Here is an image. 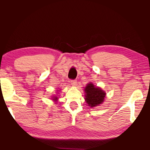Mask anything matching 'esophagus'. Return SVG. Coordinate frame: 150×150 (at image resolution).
<instances>
[{"mask_svg": "<svg viewBox=\"0 0 150 150\" xmlns=\"http://www.w3.org/2000/svg\"><path fill=\"white\" fill-rule=\"evenodd\" d=\"M70 83H71V85H76L77 84V81H76V80H71L70 81Z\"/></svg>", "mask_w": 150, "mask_h": 150, "instance_id": "34e87169", "label": "esophagus"}]
</instances>
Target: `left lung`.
<instances>
[{
	"instance_id": "obj_1",
	"label": "left lung",
	"mask_w": 150,
	"mask_h": 150,
	"mask_svg": "<svg viewBox=\"0 0 150 150\" xmlns=\"http://www.w3.org/2000/svg\"><path fill=\"white\" fill-rule=\"evenodd\" d=\"M85 101L91 107L98 106L104 102L106 93L100 89L96 87L93 83H89L85 89Z\"/></svg>"
}]
</instances>
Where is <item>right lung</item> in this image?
<instances>
[{
    "label": "right lung",
    "instance_id": "add662e5",
    "mask_svg": "<svg viewBox=\"0 0 150 150\" xmlns=\"http://www.w3.org/2000/svg\"><path fill=\"white\" fill-rule=\"evenodd\" d=\"M57 100V97L54 98V100Z\"/></svg>",
    "mask_w": 150,
    "mask_h": 150
}]
</instances>
